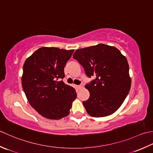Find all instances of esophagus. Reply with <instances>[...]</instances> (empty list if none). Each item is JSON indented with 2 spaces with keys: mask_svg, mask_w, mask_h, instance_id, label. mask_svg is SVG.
I'll list each match as a JSON object with an SVG mask.
<instances>
[{
  "mask_svg": "<svg viewBox=\"0 0 153 153\" xmlns=\"http://www.w3.org/2000/svg\"><path fill=\"white\" fill-rule=\"evenodd\" d=\"M77 87H78V88H79V89H80V88H82L84 86H83V85H78Z\"/></svg>",
  "mask_w": 153,
  "mask_h": 153,
  "instance_id": "34e87169",
  "label": "esophagus"
}]
</instances>
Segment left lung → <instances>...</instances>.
<instances>
[{"label": "left lung", "mask_w": 153, "mask_h": 153, "mask_svg": "<svg viewBox=\"0 0 153 153\" xmlns=\"http://www.w3.org/2000/svg\"><path fill=\"white\" fill-rule=\"evenodd\" d=\"M73 57L83 67L86 76L96 77L85 88L90 97L83 105L90 116H110L118 110L131 88L126 57L114 46L98 44L79 49Z\"/></svg>", "instance_id": "8db88e82"}]
</instances>
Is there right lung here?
<instances>
[{"instance_id": "right-lung-1", "label": "right lung", "mask_w": 153, "mask_h": 153, "mask_svg": "<svg viewBox=\"0 0 153 153\" xmlns=\"http://www.w3.org/2000/svg\"><path fill=\"white\" fill-rule=\"evenodd\" d=\"M73 51L43 47L24 64V93L32 107L44 117L59 120L69 114L76 98L75 89L57 80L65 77L64 68Z\"/></svg>"}]
</instances>
